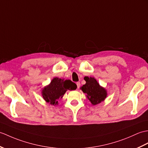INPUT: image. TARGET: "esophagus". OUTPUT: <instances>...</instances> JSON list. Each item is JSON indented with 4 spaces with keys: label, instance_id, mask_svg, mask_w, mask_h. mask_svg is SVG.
Masks as SVG:
<instances>
[{
    "label": "esophagus",
    "instance_id": "esophagus-1",
    "mask_svg": "<svg viewBox=\"0 0 148 148\" xmlns=\"http://www.w3.org/2000/svg\"><path fill=\"white\" fill-rule=\"evenodd\" d=\"M76 84H77V88L79 89V87H80V85H81V84H80V82H76Z\"/></svg>",
    "mask_w": 148,
    "mask_h": 148
}]
</instances>
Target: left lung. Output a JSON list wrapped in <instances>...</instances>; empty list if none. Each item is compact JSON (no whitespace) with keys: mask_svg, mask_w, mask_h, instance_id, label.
Returning <instances> with one entry per match:
<instances>
[{"mask_svg":"<svg viewBox=\"0 0 148 148\" xmlns=\"http://www.w3.org/2000/svg\"><path fill=\"white\" fill-rule=\"evenodd\" d=\"M86 84L81 88L82 92L86 94L88 99L93 105L103 101L107 96V92L104 88L99 84L94 77L85 76Z\"/></svg>","mask_w":148,"mask_h":148,"instance_id":"left-lung-1","label":"left lung"}]
</instances>
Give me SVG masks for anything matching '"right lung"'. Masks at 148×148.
<instances>
[{"label":"right lung","instance_id":"1","mask_svg":"<svg viewBox=\"0 0 148 148\" xmlns=\"http://www.w3.org/2000/svg\"><path fill=\"white\" fill-rule=\"evenodd\" d=\"M77 85L71 80L54 77L50 83L42 91L45 101L51 105H58V101L63 97L67 90H75Z\"/></svg>","mask_w":148,"mask_h":148}]
</instances>
